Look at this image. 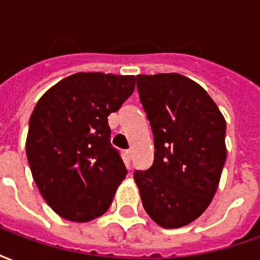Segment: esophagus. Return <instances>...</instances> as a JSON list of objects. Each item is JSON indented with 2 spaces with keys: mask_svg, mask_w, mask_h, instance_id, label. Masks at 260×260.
Instances as JSON below:
<instances>
[{
  "mask_svg": "<svg viewBox=\"0 0 260 260\" xmlns=\"http://www.w3.org/2000/svg\"><path fill=\"white\" fill-rule=\"evenodd\" d=\"M125 158H126V163L129 164L131 160H132V150H126L125 152Z\"/></svg>",
  "mask_w": 260,
  "mask_h": 260,
  "instance_id": "esophagus-1",
  "label": "esophagus"
}]
</instances>
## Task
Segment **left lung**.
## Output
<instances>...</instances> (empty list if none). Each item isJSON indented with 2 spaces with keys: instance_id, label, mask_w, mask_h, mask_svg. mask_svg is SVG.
<instances>
[{
  "instance_id": "1",
  "label": "left lung",
  "mask_w": 260,
  "mask_h": 260,
  "mask_svg": "<svg viewBox=\"0 0 260 260\" xmlns=\"http://www.w3.org/2000/svg\"><path fill=\"white\" fill-rule=\"evenodd\" d=\"M138 91L154 139V161L134 178L153 221L178 229L205 212L217 191L225 119L207 91L180 74L138 75Z\"/></svg>"
}]
</instances>
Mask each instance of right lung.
Masks as SVG:
<instances>
[{
    "instance_id": "add662e5",
    "label": "right lung",
    "mask_w": 260,
    "mask_h": 260,
    "mask_svg": "<svg viewBox=\"0 0 260 260\" xmlns=\"http://www.w3.org/2000/svg\"><path fill=\"white\" fill-rule=\"evenodd\" d=\"M135 80L132 75L79 72L37 102L26 139L27 161L44 201L65 220L100 217L125 178L107 117L134 93Z\"/></svg>"
}]
</instances>
